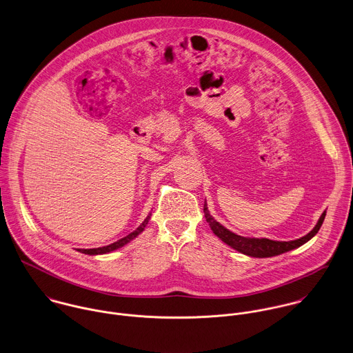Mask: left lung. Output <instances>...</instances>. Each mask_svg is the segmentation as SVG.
I'll use <instances>...</instances> for the list:
<instances>
[{"mask_svg": "<svg viewBox=\"0 0 353 353\" xmlns=\"http://www.w3.org/2000/svg\"><path fill=\"white\" fill-rule=\"evenodd\" d=\"M203 212H205L206 221L209 222V225L216 237H219L223 243L230 245L233 250H236L244 255L254 256V258L276 256V255H280V254L288 252L290 250H294V248L303 245L304 243L311 240L318 233V230L321 229V226L325 221V215H326V212H322L315 228L305 236H303L297 240H292V241H274V240H269V239H251V237L239 236V234L228 230L226 228H223L219 222H216L208 210V205L203 206Z\"/></svg>", "mask_w": 353, "mask_h": 353, "instance_id": "obj_1", "label": "left lung"}]
</instances>
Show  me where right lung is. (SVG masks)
I'll return each instance as SVG.
<instances>
[{
    "label": "right lung",
    "instance_id": "right-lung-1",
    "mask_svg": "<svg viewBox=\"0 0 353 353\" xmlns=\"http://www.w3.org/2000/svg\"><path fill=\"white\" fill-rule=\"evenodd\" d=\"M150 216H151V212L145 216V219L141 222V226L137 228V230H134V232L130 233L128 236H125V237H123V239H120V240H117V241H114V243H112V244H109V245L99 247V248H91V250H77V251L81 252V254H87V255H99V254H108V252H112V251H114V250H117V248H121V247H124L125 244H128L131 240H134L139 233H141V232L144 230L145 225L148 223Z\"/></svg>",
    "mask_w": 353,
    "mask_h": 353
}]
</instances>
